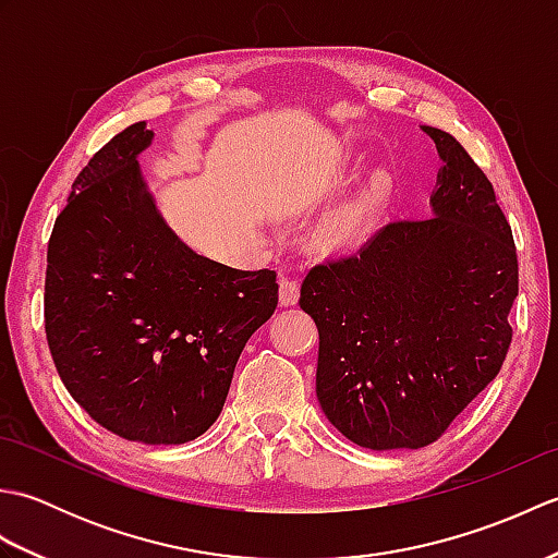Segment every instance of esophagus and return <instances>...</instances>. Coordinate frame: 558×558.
Masks as SVG:
<instances>
[{"mask_svg":"<svg viewBox=\"0 0 558 558\" xmlns=\"http://www.w3.org/2000/svg\"><path fill=\"white\" fill-rule=\"evenodd\" d=\"M278 288H280L278 298H280V304H282V306L298 304V300H300V282H298V280L288 278V276H280Z\"/></svg>","mask_w":558,"mask_h":558,"instance_id":"obj_1","label":"esophagus"}]
</instances>
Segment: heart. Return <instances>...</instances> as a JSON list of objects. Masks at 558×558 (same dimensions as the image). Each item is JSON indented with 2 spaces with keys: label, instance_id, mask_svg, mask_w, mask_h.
Returning a JSON list of instances; mask_svg holds the SVG:
<instances>
[{
  "label": "heart",
  "instance_id": "heart-1",
  "mask_svg": "<svg viewBox=\"0 0 558 558\" xmlns=\"http://www.w3.org/2000/svg\"><path fill=\"white\" fill-rule=\"evenodd\" d=\"M390 194V182L386 174H374L362 186V192L350 198L345 206L330 216L322 230V240L328 246H354L360 244L381 213Z\"/></svg>",
  "mask_w": 558,
  "mask_h": 558
}]
</instances>
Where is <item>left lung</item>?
I'll return each mask as SVG.
<instances>
[{
    "mask_svg": "<svg viewBox=\"0 0 558 558\" xmlns=\"http://www.w3.org/2000/svg\"><path fill=\"white\" fill-rule=\"evenodd\" d=\"M422 129L444 160L434 216L384 225L357 254L314 266L300 294L318 328V402L372 450L434 444L494 381L513 338L511 225L468 150Z\"/></svg>",
    "mask_w": 558,
    "mask_h": 558,
    "instance_id": "left-lung-1",
    "label": "left lung"
}]
</instances>
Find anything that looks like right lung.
Here are the masks:
<instances>
[{
	"mask_svg": "<svg viewBox=\"0 0 558 558\" xmlns=\"http://www.w3.org/2000/svg\"><path fill=\"white\" fill-rule=\"evenodd\" d=\"M150 141L146 122L126 126L71 184L47 244L45 333L93 420L126 441L174 446L218 420L278 282L177 240L138 170Z\"/></svg>",
	"mask_w": 558,
	"mask_h": 558,
	"instance_id": "1",
	"label": "right lung"
}]
</instances>
